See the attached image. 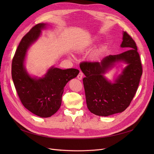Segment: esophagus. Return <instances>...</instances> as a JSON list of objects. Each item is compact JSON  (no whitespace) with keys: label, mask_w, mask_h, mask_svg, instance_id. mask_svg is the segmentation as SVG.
I'll list each match as a JSON object with an SVG mask.
<instances>
[{"label":"esophagus","mask_w":154,"mask_h":154,"mask_svg":"<svg viewBox=\"0 0 154 154\" xmlns=\"http://www.w3.org/2000/svg\"><path fill=\"white\" fill-rule=\"evenodd\" d=\"M83 72L80 71V72H79V74H78V75L77 78H78V80H82V77H83Z\"/></svg>","instance_id":"1"}]
</instances>
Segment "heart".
I'll return each mask as SVG.
<instances>
[{"label":"heart","mask_w":154,"mask_h":154,"mask_svg":"<svg viewBox=\"0 0 154 154\" xmlns=\"http://www.w3.org/2000/svg\"><path fill=\"white\" fill-rule=\"evenodd\" d=\"M96 41V38H94V39H92L91 41H90L89 42H88V44L89 45H91V44H92L93 43H94ZM102 53V49H99L98 51H96V52L94 54V57H96V56H98L100 54H101Z\"/></svg>","instance_id":"1"}]
</instances>
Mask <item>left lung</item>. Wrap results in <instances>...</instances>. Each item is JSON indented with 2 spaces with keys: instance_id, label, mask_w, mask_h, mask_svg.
Here are the masks:
<instances>
[{
  "instance_id": "8db88e82",
  "label": "left lung",
  "mask_w": 154,
  "mask_h": 154,
  "mask_svg": "<svg viewBox=\"0 0 154 154\" xmlns=\"http://www.w3.org/2000/svg\"><path fill=\"white\" fill-rule=\"evenodd\" d=\"M121 48L127 51L106 56L101 62H83L80 67L85 77L83 79L86 103L91 112L100 116H108L122 112L130 105L136 94L143 73L137 45L127 32H123ZM117 61L128 66L114 83L109 82L103 74Z\"/></svg>"
}]
</instances>
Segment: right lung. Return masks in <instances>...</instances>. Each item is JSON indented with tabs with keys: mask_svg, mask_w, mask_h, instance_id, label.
<instances>
[{
	"mask_svg": "<svg viewBox=\"0 0 154 154\" xmlns=\"http://www.w3.org/2000/svg\"><path fill=\"white\" fill-rule=\"evenodd\" d=\"M44 23L36 24L22 38L13 58L12 79L18 97L25 108L41 118L55 114L62 104L64 87L79 73L78 69L52 67L44 77H31L24 68V60L29 46L38 38Z\"/></svg>",
	"mask_w": 154,
	"mask_h": 154,
	"instance_id": "right-lung-1",
	"label": "right lung"
}]
</instances>
